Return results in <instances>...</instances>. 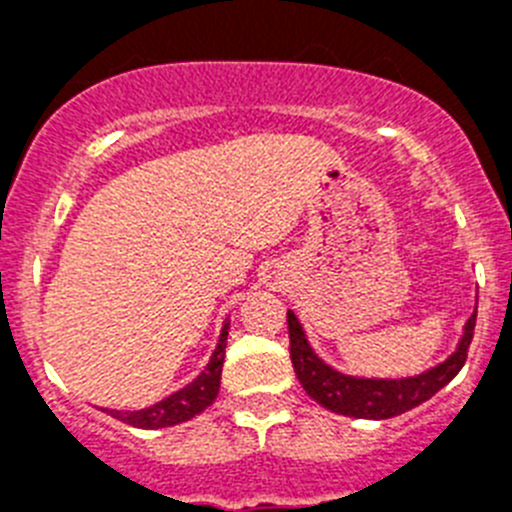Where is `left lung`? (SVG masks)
Wrapping results in <instances>:
<instances>
[{
	"instance_id": "1",
	"label": "left lung",
	"mask_w": 512,
	"mask_h": 512,
	"mask_svg": "<svg viewBox=\"0 0 512 512\" xmlns=\"http://www.w3.org/2000/svg\"><path fill=\"white\" fill-rule=\"evenodd\" d=\"M474 323H477V310L464 325V336L454 354L428 372L405 379H364L348 377L325 364L307 343L297 315L289 310V356H292V366H295V374L305 392L323 408L338 415H348V418L384 420L408 413V410L418 408L420 402L431 400L461 372L474 336Z\"/></svg>"
}]
</instances>
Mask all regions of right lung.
Wrapping results in <instances>:
<instances>
[{
	"label": "right lung",
	"instance_id": "obj_1",
	"mask_svg": "<svg viewBox=\"0 0 512 512\" xmlns=\"http://www.w3.org/2000/svg\"><path fill=\"white\" fill-rule=\"evenodd\" d=\"M228 325H223L220 330V341H217V348L212 351L210 361L202 369V374L194 382H189L184 390L174 392V395L164 397L161 402L151 405V408L143 410H104L110 413L112 418L122 420V423L135 425V428H166V425L184 423V420L200 415L202 410L210 408L215 402L217 390H220V374H223V361H225V346H228Z\"/></svg>",
	"mask_w": 512,
	"mask_h": 512
}]
</instances>
